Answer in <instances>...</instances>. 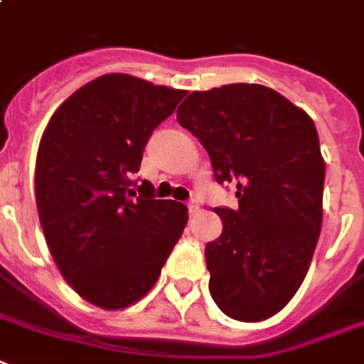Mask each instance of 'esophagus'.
<instances>
[{"label":"esophagus","instance_id":"34e87169","mask_svg":"<svg viewBox=\"0 0 364 364\" xmlns=\"http://www.w3.org/2000/svg\"><path fill=\"white\" fill-rule=\"evenodd\" d=\"M188 210H189V214H191V215L197 214V212H199V203H197V200H189Z\"/></svg>","mask_w":364,"mask_h":364}]
</instances>
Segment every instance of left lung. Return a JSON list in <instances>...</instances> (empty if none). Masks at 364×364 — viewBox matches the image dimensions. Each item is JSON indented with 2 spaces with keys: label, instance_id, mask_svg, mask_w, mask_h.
Segmentation results:
<instances>
[{
  "label": "left lung",
  "instance_id": "left-lung-1",
  "mask_svg": "<svg viewBox=\"0 0 364 364\" xmlns=\"http://www.w3.org/2000/svg\"><path fill=\"white\" fill-rule=\"evenodd\" d=\"M238 208H215L223 232L206 243L210 294L227 316L262 322L301 287L322 230L326 164L311 117L269 87L195 91L176 109Z\"/></svg>",
  "mask_w": 364,
  "mask_h": 364
}]
</instances>
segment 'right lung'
<instances>
[{"instance_id":"obj_1","label":"right lung","mask_w":364,"mask_h":364,"mask_svg":"<svg viewBox=\"0 0 364 364\" xmlns=\"http://www.w3.org/2000/svg\"><path fill=\"white\" fill-rule=\"evenodd\" d=\"M186 91L130 74H104L72 92L48 122L35 197L57 268L85 301L134 305L160 277L188 223V208L135 189L143 149Z\"/></svg>"}]
</instances>
